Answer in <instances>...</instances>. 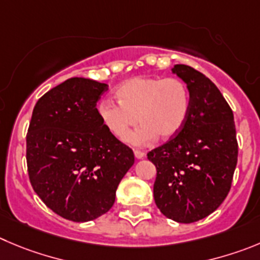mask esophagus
Masks as SVG:
<instances>
[{
	"label": "esophagus",
	"mask_w": 260,
	"mask_h": 260,
	"mask_svg": "<svg viewBox=\"0 0 260 260\" xmlns=\"http://www.w3.org/2000/svg\"><path fill=\"white\" fill-rule=\"evenodd\" d=\"M145 152L141 151V150H135V156L136 159H142V157H145Z\"/></svg>",
	"instance_id": "1"
}]
</instances>
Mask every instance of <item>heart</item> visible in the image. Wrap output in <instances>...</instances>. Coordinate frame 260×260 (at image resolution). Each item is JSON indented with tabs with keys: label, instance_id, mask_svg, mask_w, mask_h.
Here are the masks:
<instances>
[{
	"label": "heart",
	"instance_id": "b5f03b06",
	"mask_svg": "<svg viewBox=\"0 0 260 260\" xmlns=\"http://www.w3.org/2000/svg\"><path fill=\"white\" fill-rule=\"evenodd\" d=\"M119 103L105 99L99 105V115L116 138L124 141L138 121L143 125L128 138L136 146L157 137L169 140L185 125L191 109L187 84L178 78L137 77L116 89Z\"/></svg>",
	"mask_w": 260,
	"mask_h": 260
}]
</instances>
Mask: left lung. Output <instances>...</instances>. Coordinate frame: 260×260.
<instances>
[{
	"instance_id": "8db88e82",
	"label": "left lung",
	"mask_w": 260,
	"mask_h": 260,
	"mask_svg": "<svg viewBox=\"0 0 260 260\" xmlns=\"http://www.w3.org/2000/svg\"><path fill=\"white\" fill-rule=\"evenodd\" d=\"M172 73L187 84L191 109L174 137L147 154L156 167L154 199L167 218L192 223L212 214L231 188L237 164L234 113L214 83L188 65Z\"/></svg>"
}]
</instances>
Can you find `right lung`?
<instances>
[{
  "label": "right lung",
  "mask_w": 260,
  "mask_h": 260,
  "mask_svg": "<svg viewBox=\"0 0 260 260\" xmlns=\"http://www.w3.org/2000/svg\"><path fill=\"white\" fill-rule=\"evenodd\" d=\"M106 83L74 77L36 104L26 135L31 187L52 212L88 222L110 210L133 151L106 128L96 108Z\"/></svg>",
  "instance_id": "1"
}]
</instances>
